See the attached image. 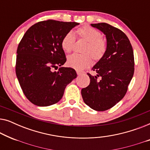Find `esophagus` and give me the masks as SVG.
I'll return each mask as SVG.
<instances>
[{
  "mask_svg": "<svg viewBox=\"0 0 150 150\" xmlns=\"http://www.w3.org/2000/svg\"><path fill=\"white\" fill-rule=\"evenodd\" d=\"M76 73H77L78 75L80 76V75H81L82 74H83L84 72H83V71H79V70H76Z\"/></svg>",
  "mask_w": 150,
  "mask_h": 150,
  "instance_id": "34e87169",
  "label": "esophagus"
}]
</instances>
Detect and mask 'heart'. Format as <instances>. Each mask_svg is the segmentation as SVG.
I'll return each mask as SVG.
<instances>
[{
	"instance_id": "b5f03b06",
	"label": "heart",
	"mask_w": 150,
	"mask_h": 150,
	"mask_svg": "<svg viewBox=\"0 0 150 150\" xmlns=\"http://www.w3.org/2000/svg\"><path fill=\"white\" fill-rule=\"evenodd\" d=\"M76 33L80 38L87 42L83 50L84 54H73L68 57L67 63L68 66L77 70L89 67L92 63V58L96 61H100L104 56L107 49V43L103 38L99 30L91 26H84L76 30ZM75 43V37L72 32H68L61 40V47L66 52L73 50Z\"/></svg>"
}]
</instances>
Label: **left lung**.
<instances>
[{
  "mask_svg": "<svg viewBox=\"0 0 150 150\" xmlns=\"http://www.w3.org/2000/svg\"><path fill=\"white\" fill-rule=\"evenodd\" d=\"M106 35L107 49L104 56L92 67L97 75L87 73L88 87L81 90L85 103L97 111L114 106L126 95L134 71V53L128 37L106 23L91 24ZM101 79L97 81V77Z\"/></svg>",
  "mask_w": 150,
  "mask_h": 150,
  "instance_id": "8db88e82",
  "label": "left lung"
}]
</instances>
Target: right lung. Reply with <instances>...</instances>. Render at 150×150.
<instances>
[{"mask_svg":"<svg viewBox=\"0 0 150 150\" xmlns=\"http://www.w3.org/2000/svg\"><path fill=\"white\" fill-rule=\"evenodd\" d=\"M77 22L48 20L28 28L17 49L16 73L22 91L35 105L48 106L62 98L66 86L77 77L75 69L61 67L66 57L61 40ZM60 67L58 72L52 68Z\"/></svg>","mask_w":150,"mask_h":150,"instance_id":"add662e5","label":"right lung"}]
</instances>
